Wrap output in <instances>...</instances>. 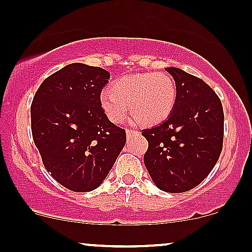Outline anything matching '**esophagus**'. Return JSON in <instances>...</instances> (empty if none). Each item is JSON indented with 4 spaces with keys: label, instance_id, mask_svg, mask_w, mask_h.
I'll return each mask as SVG.
<instances>
[{
    "label": "esophagus",
    "instance_id": "obj_1",
    "mask_svg": "<svg viewBox=\"0 0 252 252\" xmlns=\"http://www.w3.org/2000/svg\"><path fill=\"white\" fill-rule=\"evenodd\" d=\"M137 131H133V129H129V128H127L126 129V134H127V137L129 138V136H132V134H134L136 133Z\"/></svg>",
    "mask_w": 252,
    "mask_h": 252
}]
</instances>
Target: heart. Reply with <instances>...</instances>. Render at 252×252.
<instances>
[{"label":"heart","instance_id":"1","mask_svg":"<svg viewBox=\"0 0 252 252\" xmlns=\"http://www.w3.org/2000/svg\"><path fill=\"white\" fill-rule=\"evenodd\" d=\"M177 101V86L166 72L136 73L121 77L112 90H103L99 102L112 123L121 124L131 112L145 125L166 120Z\"/></svg>","mask_w":252,"mask_h":252}]
</instances>
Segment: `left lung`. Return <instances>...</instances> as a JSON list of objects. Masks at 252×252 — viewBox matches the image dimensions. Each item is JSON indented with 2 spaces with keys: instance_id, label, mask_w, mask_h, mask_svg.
Segmentation results:
<instances>
[{
  "instance_id": "8db88e82",
  "label": "left lung",
  "mask_w": 252,
  "mask_h": 252,
  "mask_svg": "<svg viewBox=\"0 0 252 252\" xmlns=\"http://www.w3.org/2000/svg\"><path fill=\"white\" fill-rule=\"evenodd\" d=\"M166 71L177 86V101L166 121L143 129L149 147L144 164L159 190L180 193L196 188L220 158L223 109L215 91L177 67Z\"/></svg>"
}]
</instances>
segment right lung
<instances>
[{
  "label": "right lung",
  "mask_w": 252,
  "mask_h": 252,
  "mask_svg": "<svg viewBox=\"0 0 252 252\" xmlns=\"http://www.w3.org/2000/svg\"><path fill=\"white\" fill-rule=\"evenodd\" d=\"M110 73L71 63L44 80L31 104V129L43 164L74 192L98 188L126 143L99 102Z\"/></svg>",
  "instance_id": "obj_1"
}]
</instances>
